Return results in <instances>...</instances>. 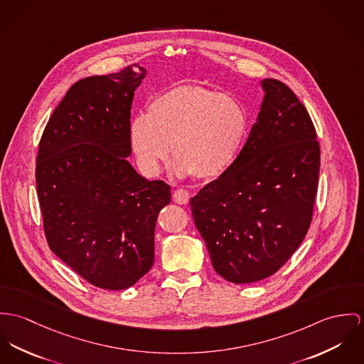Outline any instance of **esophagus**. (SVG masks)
Wrapping results in <instances>:
<instances>
[{"instance_id": "esophagus-1", "label": "esophagus", "mask_w": 364, "mask_h": 364, "mask_svg": "<svg viewBox=\"0 0 364 364\" xmlns=\"http://www.w3.org/2000/svg\"><path fill=\"white\" fill-rule=\"evenodd\" d=\"M173 198H174V201L177 202V203H180V205H186V203L188 202L190 194H188V191H187V190L178 188V190H176V191H174Z\"/></svg>"}]
</instances>
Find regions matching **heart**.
Instances as JSON below:
<instances>
[{"instance_id":"b5f03b06","label":"heart","mask_w":364,"mask_h":364,"mask_svg":"<svg viewBox=\"0 0 364 364\" xmlns=\"http://www.w3.org/2000/svg\"><path fill=\"white\" fill-rule=\"evenodd\" d=\"M248 131L242 103L200 85H178L156 95L148 113L134 117L129 139L139 166L156 174L170 156L178 174L215 178L237 159Z\"/></svg>"}]
</instances>
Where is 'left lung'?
I'll return each instance as SVG.
<instances>
[{
  "instance_id": "8db88e82",
  "label": "left lung",
  "mask_w": 364,
  "mask_h": 364,
  "mask_svg": "<svg viewBox=\"0 0 364 364\" xmlns=\"http://www.w3.org/2000/svg\"><path fill=\"white\" fill-rule=\"evenodd\" d=\"M257 122L235 163L191 198L213 269L252 283L279 271L306 237L318 187L320 144L309 112L264 80Z\"/></svg>"
}]
</instances>
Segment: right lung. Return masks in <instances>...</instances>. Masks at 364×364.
Here are the masks:
<instances>
[{
  "label": "right lung",
  "instance_id": "obj_1",
  "mask_svg": "<svg viewBox=\"0 0 364 364\" xmlns=\"http://www.w3.org/2000/svg\"><path fill=\"white\" fill-rule=\"evenodd\" d=\"M138 64L75 82L53 112L36 158L46 240L86 282L122 290L154 265L158 215L170 186L127 161Z\"/></svg>",
  "mask_w": 364,
  "mask_h": 364
}]
</instances>
